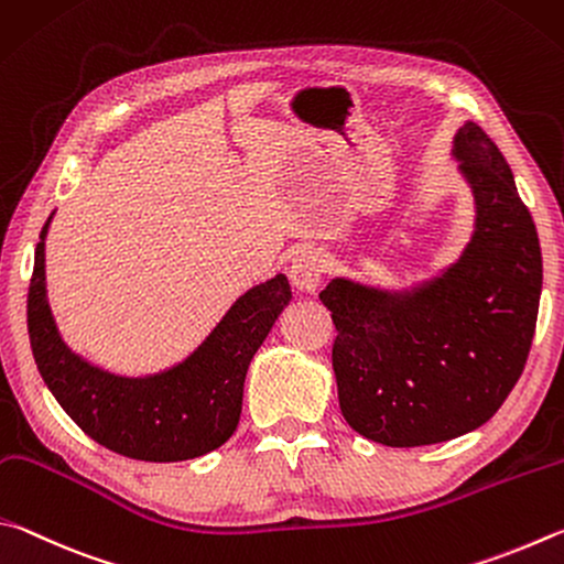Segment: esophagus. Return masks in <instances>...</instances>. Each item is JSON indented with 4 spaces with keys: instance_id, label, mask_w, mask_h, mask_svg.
<instances>
[{
    "instance_id": "1",
    "label": "esophagus",
    "mask_w": 564,
    "mask_h": 564,
    "mask_svg": "<svg viewBox=\"0 0 564 564\" xmlns=\"http://www.w3.org/2000/svg\"><path fill=\"white\" fill-rule=\"evenodd\" d=\"M322 274H324V260H322V254L314 250L300 252L290 264L292 288L297 292H304V294H312L319 288Z\"/></svg>"
}]
</instances>
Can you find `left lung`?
Returning <instances> with one entry per match:
<instances>
[{
    "instance_id": "obj_1",
    "label": "left lung",
    "mask_w": 564,
    "mask_h": 564,
    "mask_svg": "<svg viewBox=\"0 0 564 564\" xmlns=\"http://www.w3.org/2000/svg\"><path fill=\"white\" fill-rule=\"evenodd\" d=\"M478 220L460 260L413 292L332 280L319 294L337 339L339 406L364 438L393 448L458 438L516 387L538 324L542 254L510 165L476 123L456 135Z\"/></svg>"
}]
</instances>
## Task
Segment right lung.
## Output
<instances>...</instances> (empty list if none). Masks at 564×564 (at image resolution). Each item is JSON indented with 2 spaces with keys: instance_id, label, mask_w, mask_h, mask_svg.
Instances as JSON below:
<instances>
[{
  "instance_id": "obj_1",
  "label": "right lung",
  "mask_w": 564,
  "mask_h": 564,
  "mask_svg": "<svg viewBox=\"0 0 564 564\" xmlns=\"http://www.w3.org/2000/svg\"><path fill=\"white\" fill-rule=\"evenodd\" d=\"M39 235L29 282L26 324L34 361L48 391L88 438L118 456L175 463L205 456L232 436L242 411L245 373L274 319L292 300L284 274L237 300L183 364L145 379H123L66 349L52 319Z\"/></svg>"
}]
</instances>
